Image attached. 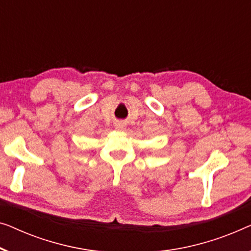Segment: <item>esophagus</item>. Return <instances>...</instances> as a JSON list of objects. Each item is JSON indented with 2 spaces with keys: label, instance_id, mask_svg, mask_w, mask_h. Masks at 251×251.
<instances>
[{
  "label": "esophagus",
  "instance_id": "34e87169",
  "mask_svg": "<svg viewBox=\"0 0 251 251\" xmlns=\"http://www.w3.org/2000/svg\"><path fill=\"white\" fill-rule=\"evenodd\" d=\"M125 127V125H124V123L123 122H119V123H117V124H116V128H118V129H123Z\"/></svg>",
  "mask_w": 251,
  "mask_h": 251
}]
</instances>
